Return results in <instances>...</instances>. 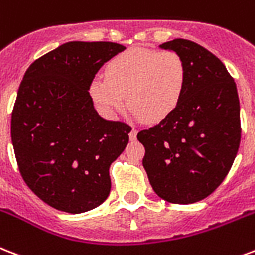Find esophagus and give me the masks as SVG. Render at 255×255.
<instances>
[{"label":"esophagus","mask_w":255,"mask_h":255,"mask_svg":"<svg viewBox=\"0 0 255 255\" xmlns=\"http://www.w3.org/2000/svg\"><path fill=\"white\" fill-rule=\"evenodd\" d=\"M136 135H137V131H136L135 128H132L131 132H129V139L131 140H136Z\"/></svg>","instance_id":"obj_1"}]
</instances>
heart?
<instances>
[{"label": "heart", "instance_id": "heart-1", "mask_svg": "<svg viewBox=\"0 0 255 255\" xmlns=\"http://www.w3.org/2000/svg\"><path fill=\"white\" fill-rule=\"evenodd\" d=\"M186 81L187 68L176 52L131 48L111 58L106 77L91 80L88 92L107 116L123 108L127 95L135 118L159 123L179 107Z\"/></svg>", "mask_w": 255, "mask_h": 255}]
</instances>
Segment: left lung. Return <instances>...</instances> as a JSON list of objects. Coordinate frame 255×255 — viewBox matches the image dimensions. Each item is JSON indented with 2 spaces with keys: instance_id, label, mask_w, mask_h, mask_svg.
I'll use <instances>...</instances> for the list:
<instances>
[{
  "instance_id": "left-lung-1",
  "label": "left lung",
  "mask_w": 255,
  "mask_h": 255,
  "mask_svg": "<svg viewBox=\"0 0 255 255\" xmlns=\"http://www.w3.org/2000/svg\"><path fill=\"white\" fill-rule=\"evenodd\" d=\"M183 58L187 81L179 107L137 133L143 166L159 197L176 205L205 199L229 174L241 141L234 79L217 56L183 38L160 45Z\"/></svg>"
}]
</instances>
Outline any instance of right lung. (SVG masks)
Listing matches in <instances>:
<instances>
[{
	"mask_svg": "<svg viewBox=\"0 0 255 255\" xmlns=\"http://www.w3.org/2000/svg\"><path fill=\"white\" fill-rule=\"evenodd\" d=\"M124 49L71 41L25 72L11 112V143L26 186L53 209L84 213L110 195V166L128 144L131 127L99 116L88 85Z\"/></svg>",
	"mask_w": 255,
	"mask_h": 255,
	"instance_id": "1",
	"label": "right lung"
}]
</instances>
